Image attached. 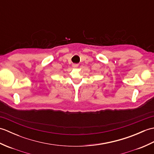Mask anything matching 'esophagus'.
I'll list each match as a JSON object with an SVG mask.
<instances>
[{"mask_svg": "<svg viewBox=\"0 0 154 154\" xmlns=\"http://www.w3.org/2000/svg\"><path fill=\"white\" fill-rule=\"evenodd\" d=\"M77 66H78L77 64H73V67H77Z\"/></svg>", "mask_w": 154, "mask_h": 154, "instance_id": "1", "label": "esophagus"}]
</instances>
